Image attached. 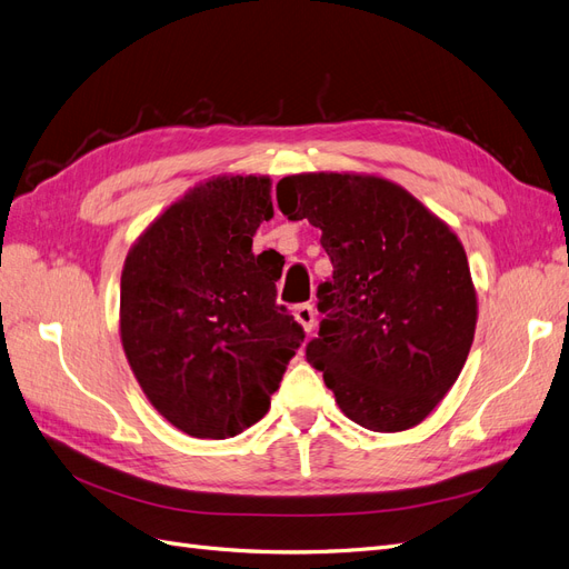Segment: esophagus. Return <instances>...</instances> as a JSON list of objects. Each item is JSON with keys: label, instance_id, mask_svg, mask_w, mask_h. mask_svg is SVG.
<instances>
[{"label": "esophagus", "instance_id": "34e87169", "mask_svg": "<svg viewBox=\"0 0 569 569\" xmlns=\"http://www.w3.org/2000/svg\"><path fill=\"white\" fill-rule=\"evenodd\" d=\"M295 318H297V322L303 327L306 332H311L313 327H316V311H313L311 303L297 306V308H295Z\"/></svg>", "mask_w": 569, "mask_h": 569}]
</instances>
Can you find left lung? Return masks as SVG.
Instances as JSON below:
<instances>
[{"instance_id":"1","label":"left lung","mask_w":569,"mask_h":569,"mask_svg":"<svg viewBox=\"0 0 569 569\" xmlns=\"http://www.w3.org/2000/svg\"><path fill=\"white\" fill-rule=\"evenodd\" d=\"M289 220L322 230L332 278L306 360L343 416L372 432L420 425L468 360L477 295L468 256L443 220L375 176L301 173L278 182Z\"/></svg>"}]
</instances>
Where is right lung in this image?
<instances>
[{"mask_svg": "<svg viewBox=\"0 0 569 569\" xmlns=\"http://www.w3.org/2000/svg\"><path fill=\"white\" fill-rule=\"evenodd\" d=\"M270 178L203 182L151 222L120 274V341L151 406L197 439L261 420L303 327L274 301L282 268L253 234L272 218Z\"/></svg>", "mask_w": 569, "mask_h": 569, "instance_id": "add662e5", "label": "right lung"}]
</instances>
